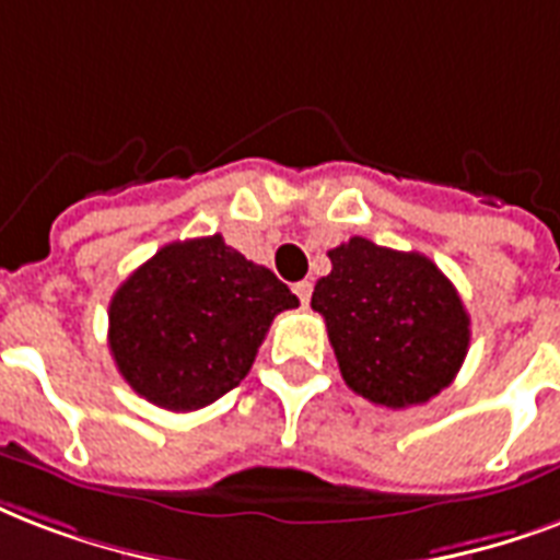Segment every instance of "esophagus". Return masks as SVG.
<instances>
[{"label":"esophagus","instance_id":"1","mask_svg":"<svg viewBox=\"0 0 560 560\" xmlns=\"http://www.w3.org/2000/svg\"><path fill=\"white\" fill-rule=\"evenodd\" d=\"M294 294H298L303 306H306V303H310V298H312V283H310V280H301V283H294Z\"/></svg>","mask_w":560,"mask_h":560}]
</instances>
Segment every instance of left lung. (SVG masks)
<instances>
[{
    "instance_id": "obj_1",
    "label": "left lung",
    "mask_w": 560,
    "mask_h": 560,
    "mask_svg": "<svg viewBox=\"0 0 560 560\" xmlns=\"http://www.w3.org/2000/svg\"><path fill=\"white\" fill-rule=\"evenodd\" d=\"M312 292L345 383L365 400L406 409L453 383L470 345L456 285L423 254L353 236L327 254Z\"/></svg>"
}]
</instances>
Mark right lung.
I'll return each mask as SVG.
<instances>
[{
    "label": "right lung",
    "instance_id": "right-lung-1",
    "mask_svg": "<svg viewBox=\"0 0 560 560\" xmlns=\"http://www.w3.org/2000/svg\"><path fill=\"white\" fill-rule=\"evenodd\" d=\"M298 298L219 233L172 242L110 301V353L125 383L168 411H195L248 376L275 315Z\"/></svg>",
    "mask_w": 560,
    "mask_h": 560
}]
</instances>
